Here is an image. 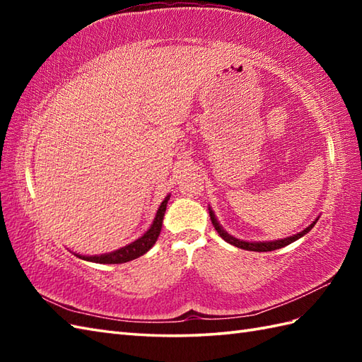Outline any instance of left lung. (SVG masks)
Wrapping results in <instances>:
<instances>
[{"mask_svg": "<svg viewBox=\"0 0 362 362\" xmlns=\"http://www.w3.org/2000/svg\"><path fill=\"white\" fill-rule=\"evenodd\" d=\"M209 211H210V219L213 222V226H214V228H216V232L219 233V236L222 238V240L227 241L228 244L235 245V247H238V249L252 250V252H271V250H275V249H281V247H284V245H289L291 243L297 241L298 238H302L303 235L308 233L310 230L314 227V224H316V222L319 221V216H317L316 221H313L308 227H306L305 230H302V232H298V233L292 235V236H288V238H283V240H275V241H244V240H238V238L227 233L226 230L222 228V226L219 224V221L216 219V214H214V211L211 210V206H209Z\"/></svg>", "mask_w": 362, "mask_h": 362, "instance_id": "obj_1", "label": "left lung"}]
</instances>
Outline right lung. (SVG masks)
<instances>
[{
    "label": "right lung",
    "mask_w": 362,
    "mask_h": 362,
    "mask_svg": "<svg viewBox=\"0 0 362 362\" xmlns=\"http://www.w3.org/2000/svg\"><path fill=\"white\" fill-rule=\"evenodd\" d=\"M169 197H171V194H168L165 197V201L160 204L156 218H153V222L148 228V232L138 238V240H135L134 243H130L118 250L103 253V255H90L88 257V255H81V253H74V255L79 257L81 259L91 261V263H99V264H121V263H127V261H132L138 257L144 255V253L148 252L153 244H156L157 238L161 232V226H163V216H165Z\"/></svg>",
    "instance_id": "right-lung-1"
}]
</instances>
